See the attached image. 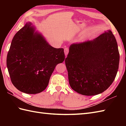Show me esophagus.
<instances>
[{
	"instance_id": "esophagus-1",
	"label": "esophagus",
	"mask_w": 126,
	"mask_h": 126,
	"mask_svg": "<svg viewBox=\"0 0 126 126\" xmlns=\"http://www.w3.org/2000/svg\"><path fill=\"white\" fill-rule=\"evenodd\" d=\"M68 52H69V48H68V47H65V49H64V53H65V56H67Z\"/></svg>"
}]
</instances>
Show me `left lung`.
Returning <instances> with one entry per match:
<instances>
[{"instance_id":"1","label":"left lung","mask_w":126,"mask_h":126,"mask_svg":"<svg viewBox=\"0 0 126 126\" xmlns=\"http://www.w3.org/2000/svg\"><path fill=\"white\" fill-rule=\"evenodd\" d=\"M119 61L117 42L110 30L92 41L71 44L65 60L69 84L83 95L103 93L115 79Z\"/></svg>"}]
</instances>
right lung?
<instances>
[{"mask_svg":"<svg viewBox=\"0 0 126 126\" xmlns=\"http://www.w3.org/2000/svg\"><path fill=\"white\" fill-rule=\"evenodd\" d=\"M28 23L16 33L7 55L6 64L12 84L29 94L46 89L58 64L65 60L63 48L53 47Z\"/></svg>","mask_w":126,"mask_h":126,"instance_id":"1","label":"right lung"}]
</instances>
